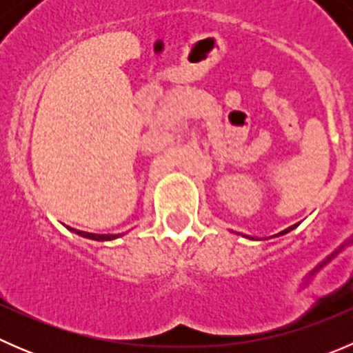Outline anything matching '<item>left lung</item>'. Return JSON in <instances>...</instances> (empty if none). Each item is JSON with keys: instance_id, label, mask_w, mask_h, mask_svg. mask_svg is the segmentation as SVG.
<instances>
[{"instance_id": "1", "label": "left lung", "mask_w": 353, "mask_h": 353, "mask_svg": "<svg viewBox=\"0 0 353 353\" xmlns=\"http://www.w3.org/2000/svg\"><path fill=\"white\" fill-rule=\"evenodd\" d=\"M294 227H295V225H292V227H288V229H285V230H282V232H280V234H276V236H283V234H287V232H290V230H292V229H294Z\"/></svg>"}]
</instances>
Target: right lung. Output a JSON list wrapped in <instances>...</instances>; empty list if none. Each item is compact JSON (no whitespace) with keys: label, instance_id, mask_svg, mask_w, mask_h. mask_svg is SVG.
I'll return each instance as SVG.
<instances>
[{"label":"right lung","instance_id":"1","mask_svg":"<svg viewBox=\"0 0 353 353\" xmlns=\"http://www.w3.org/2000/svg\"><path fill=\"white\" fill-rule=\"evenodd\" d=\"M70 229H71V227H70ZM71 230H73V232H77V234H80V236L88 237V239H94V241H110V239H114V237H117V236H105V234L81 232V230H77V229H71Z\"/></svg>","mask_w":353,"mask_h":353}]
</instances>
